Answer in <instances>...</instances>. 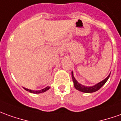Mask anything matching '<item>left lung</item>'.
Listing matches in <instances>:
<instances>
[{"label": "left lung", "mask_w": 121, "mask_h": 121, "mask_svg": "<svg viewBox=\"0 0 121 121\" xmlns=\"http://www.w3.org/2000/svg\"><path fill=\"white\" fill-rule=\"evenodd\" d=\"M110 74H109V75L105 79H104V80H102L100 82H99L98 84L94 85L93 86H83L81 84L78 83V81L75 79L74 76L73 75V72H72V80H73V82H74V87L76 90H78V91H82V92H84V93H93V92H95L98 90H99L101 87L106 83L107 80L109 78Z\"/></svg>", "instance_id": "obj_1"}]
</instances>
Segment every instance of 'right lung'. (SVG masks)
Masks as SVG:
<instances>
[{
	"instance_id": "add662e5",
	"label": "right lung",
	"mask_w": 121,
	"mask_h": 121,
	"mask_svg": "<svg viewBox=\"0 0 121 121\" xmlns=\"http://www.w3.org/2000/svg\"><path fill=\"white\" fill-rule=\"evenodd\" d=\"M24 88L27 91H30V93H33V94H41V93H43V92H45V91H46L48 90L50 88V87L47 86V87H45L44 89H42V90H37V91L31 90H29V89H27V88H25V87H24Z\"/></svg>"
}]
</instances>
